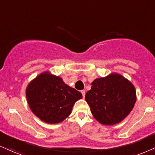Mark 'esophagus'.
<instances>
[{"instance_id": "34e87169", "label": "esophagus", "mask_w": 155, "mask_h": 155, "mask_svg": "<svg viewBox=\"0 0 155 155\" xmlns=\"http://www.w3.org/2000/svg\"><path fill=\"white\" fill-rule=\"evenodd\" d=\"M81 94H82V96H83V97H85V94H86V92H85V91L84 90H82L81 91Z\"/></svg>"}]
</instances>
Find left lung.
<instances>
[{
	"label": "left lung",
	"instance_id": "8db88e82",
	"mask_svg": "<svg viewBox=\"0 0 155 155\" xmlns=\"http://www.w3.org/2000/svg\"><path fill=\"white\" fill-rule=\"evenodd\" d=\"M85 100L93 116L103 125L120 123L131 113L137 96L134 85L118 74L100 79L92 83Z\"/></svg>",
	"mask_w": 155,
	"mask_h": 155
}]
</instances>
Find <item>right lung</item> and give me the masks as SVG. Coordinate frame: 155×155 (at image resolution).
Listing matches in <instances>:
<instances>
[{
    "label": "right lung",
    "instance_id": "1",
    "mask_svg": "<svg viewBox=\"0 0 155 155\" xmlns=\"http://www.w3.org/2000/svg\"><path fill=\"white\" fill-rule=\"evenodd\" d=\"M32 113L48 124H58L71 113L74 103L82 98L79 91L70 87L58 76L45 72L29 84L26 89Z\"/></svg>",
    "mask_w": 155,
    "mask_h": 155
}]
</instances>
